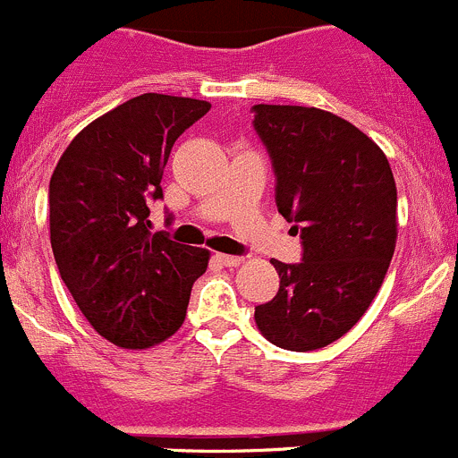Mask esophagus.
Returning <instances> with one entry per match:
<instances>
[{"label":"esophagus","instance_id":"1","mask_svg":"<svg viewBox=\"0 0 458 458\" xmlns=\"http://www.w3.org/2000/svg\"><path fill=\"white\" fill-rule=\"evenodd\" d=\"M215 259L219 261L221 266H239L243 261V257H237V255H224V252H216Z\"/></svg>","mask_w":458,"mask_h":458}]
</instances>
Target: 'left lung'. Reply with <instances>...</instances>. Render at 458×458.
<instances>
[{
    "label": "left lung",
    "mask_w": 458,
    "mask_h": 458,
    "mask_svg": "<svg viewBox=\"0 0 458 458\" xmlns=\"http://www.w3.org/2000/svg\"><path fill=\"white\" fill-rule=\"evenodd\" d=\"M273 163L275 203L300 233L301 261L273 259L279 291L255 306L266 340L315 352L369 309L396 248V181L383 149L344 118L297 105H255Z\"/></svg>",
    "instance_id": "1"
}]
</instances>
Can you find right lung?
Masks as SVG:
<instances>
[{
  "mask_svg": "<svg viewBox=\"0 0 458 458\" xmlns=\"http://www.w3.org/2000/svg\"><path fill=\"white\" fill-rule=\"evenodd\" d=\"M208 111L210 102L194 98L136 96L84 127L53 170L57 270L89 324L116 347L148 349L174 335L208 268L206 248L152 233L148 219L176 139Z\"/></svg>",
  "mask_w": 458,
  "mask_h": 458,
  "instance_id": "right-lung-1",
  "label": "right lung"
}]
</instances>
